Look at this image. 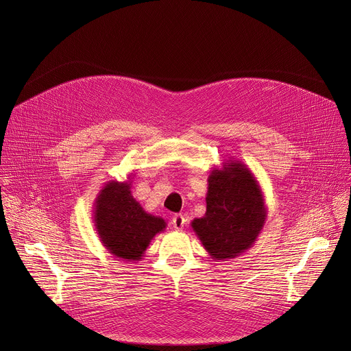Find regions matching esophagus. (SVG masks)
<instances>
[{"instance_id": "1", "label": "esophagus", "mask_w": 351, "mask_h": 351, "mask_svg": "<svg viewBox=\"0 0 351 351\" xmlns=\"http://www.w3.org/2000/svg\"><path fill=\"white\" fill-rule=\"evenodd\" d=\"M185 225H186V219H185V216H183V215H175L172 217V226L176 230H182Z\"/></svg>"}]
</instances>
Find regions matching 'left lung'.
Listing matches in <instances>:
<instances>
[{
    "mask_svg": "<svg viewBox=\"0 0 351 351\" xmlns=\"http://www.w3.org/2000/svg\"><path fill=\"white\" fill-rule=\"evenodd\" d=\"M266 217L259 182L243 162L230 158L210 172L206 213L191 226L212 259L226 262L254 245Z\"/></svg>",
    "mask_w": 351,
    "mask_h": 351,
    "instance_id": "obj_1",
    "label": "left lung"
}]
</instances>
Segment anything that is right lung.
Returning a JSON list of instances; mask_svg holds the SVG:
<instances>
[{"instance_id":"right-lung-1","label":"right lung","mask_w":351,"mask_h":351,"mask_svg":"<svg viewBox=\"0 0 351 351\" xmlns=\"http://www.w3.org/2000/svg\"><path fill=\"white\" fill-rule=\"evenodd\" d=\"M131 176L125 182L109 180L102 186L94 202V226L110 254L139 262L152 239L165 230L166 222L145 212L132 196Z\"/></svg>"}]
</instances>
